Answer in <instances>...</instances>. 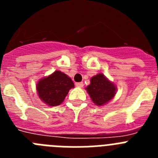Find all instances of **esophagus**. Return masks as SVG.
Instances as JSON below:
<instances>
[{"label": "esophagus", "mask_w": 158, "mask_h": 158, "mask_svg": "<svg viewBox=\"0 0 158 158\" xmlns=\"http://www.w3.org/2000/svg\"><path fill=\"white\" fill-rule=\"evenodd\" d=\"M75 85H76L77 87H80V88H82L84 86V83H83V82H77V83L75 84Z\"/></svg>", "instance_id": "esophagus-1"}]
</instances>
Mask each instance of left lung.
I'll list each match as a JSON object with an SVG mask.
<instances>
[{
	"mask_svg": "<svg viewBox=\"0 0 158 158\" xmlns=\"http://www.w3.org/2000/svg\"><path fill=\"white\" fill-rule=\"evenodd\" d=\"M91 83L86 88L88 93L95 104L101 106L114 97L115 86L103 74L96 75L91 78Z\"/></svg>",
	"mask_w": 158,
	"mask_h": 158,
	"instance_id": "obj_1",
	"label": "left lung"
}]
</instances>
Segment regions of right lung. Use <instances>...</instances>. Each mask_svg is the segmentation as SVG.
<instances>
[{"label":"right lung","mask_w":158,"mask_h":158,"mask_svg":"<svg viewBox=\"0 0 158 158\" xmlns=\"http://www.w3.org/2000/svg\"><path fill=\"white\" fill-rule=\"evenodd\" d=\"M74 84L66 74L61 71L43 78L37 84V92L40 98L50 106L61 104Z\"/></svg>","instance_id":"add662e5"}]
</instances>
